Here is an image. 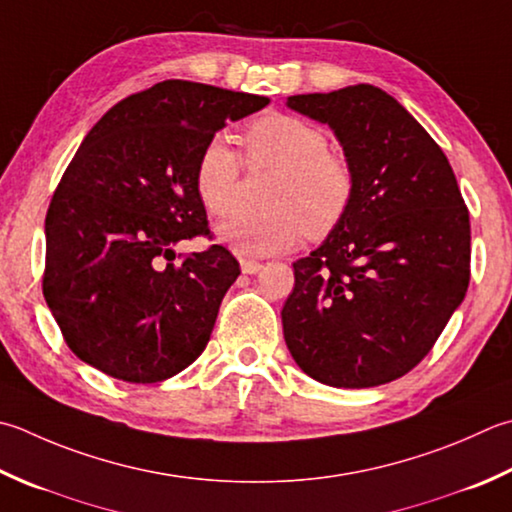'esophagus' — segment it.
<instances>
[{
    "label": "esophagus",
    "instance_id": "obj_1",
    "mask_svg": "<svg viewBox=\"0 0 512 512\" xmlns=\"http://www.w3.org/2000/svg\"><path fill=\"white\" fill-rule=\"evenodd\" d=\"M239 266H242V273L244 275H255L262 264L255 262V259H239Z\"/></svg>",
    "mask_w": 512,
    "mask_h": 512
}]
</instances>
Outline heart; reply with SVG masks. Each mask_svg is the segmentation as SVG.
I'll list each match as a JSON object with an SVG mask.
<instances>
[{"mask_svg": "<svg viewBox=\"0 0 512 512\" xmlns=\"http://www.w3.org/2000/svg\"><path fill=\"white\" fill-rule=\"evenodd\" d=\"M246 164L277 168L266 188L262 213H239L217 228V239L244 257L284 253L304 235L322 239L342 224L355 197V173L330 153L319 126L286 113H268L244 130ZM242 159L228 137L213 135L199 150L195 190L210 215L235 208Z\"/></svg>", "mask_w": 512, "mask_h": 512, "instance_id": "b5f03b06", "label": "heart"}]
</instances>
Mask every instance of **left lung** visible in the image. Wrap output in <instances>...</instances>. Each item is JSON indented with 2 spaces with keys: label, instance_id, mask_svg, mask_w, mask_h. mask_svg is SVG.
<instances>
[{
  "label": "left lung",
  "instance_id": "left-lung-1",
  "mask_svg": "<svg viewBox=\"0 0 512 512\" xmlns=\"http://www.w3.org/2000/svg\"><path fill=\"white\" fill-rule=\"evenodd\" d=\"M286 104L333 128L355 173L342 224L293 264L286 346L322 384H388L422 362L464 302L468 208L444 150L382 88L357 84Z\"/></svg>",
  "mask_w": 512,
  "mask_h": 512
}]
</instances>
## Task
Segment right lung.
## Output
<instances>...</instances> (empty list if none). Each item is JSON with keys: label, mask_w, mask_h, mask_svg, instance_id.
<instances>
[{"label": "right lung", "mask_w": 512, "mask_h": 512, "mask_svg": "<svg viewBox=\"0 0 512 512\" xmlns=\"http://www.w3.org/2000/svg\"><path fill=\"white\" fill-rule=\"evenodd\" d=\"M268 102L166 79L90 128L50 199L42 284L82 362L122 382L157 384L202 355L239 264L219 244L175 253L184 239L210 233L197 157L228 119Z\"/></svg>", "instance_id": "right-lung-1"}]
</instances>
